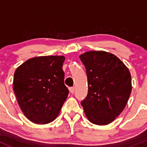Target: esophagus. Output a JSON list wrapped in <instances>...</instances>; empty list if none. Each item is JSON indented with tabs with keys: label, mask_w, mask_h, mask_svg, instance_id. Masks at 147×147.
<instances>
[{
	"label": "esophagus",
	"mask_w": 147,
	"mask_h": 147,
	"mask_svg": "<svg viewBox=\"0 0 147 147\" xmlns=\"http://www.w3.org/2000/svg\"><path fill=\"white\" fill-rule=\"evenodd\" d=\"M69 92H70L72 93V94H73V93L75 92V87H70V88H69Z\"/></svg>",
	"instance_id": "1"
}]
</instances>
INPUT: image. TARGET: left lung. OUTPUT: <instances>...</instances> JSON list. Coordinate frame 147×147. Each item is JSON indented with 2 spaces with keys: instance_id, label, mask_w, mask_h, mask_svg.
<instances>
[{
  "instance_id": "8db88e82",
  "label": "left lung",
  "mask_w": 147,
  "mask_h": 147,
  "mask_svg": "<svg viewBox=\"0 0 147 147\" xmlns=\"http://www.w3.org/2000/svg\"><path fill=\"white\" fill-rule=\"evenodd\" d=\"M85 67L88 94L81 102L90 122L106 125L122 112L131 92L129 70L110 53L88 51L80 55Z\"/></svg>"
}]
</instances>
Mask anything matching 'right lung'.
<instances>
[{
	"instance_id": "right-lung-1",
	"label": "right lung",
	"mask_w": 147,
	"mask_h": 147,
	"mask_svg": "<svg viewBox=\"0 0 147 147\" xmlns=\"http://www.w3.org/2000/svg\"><path fill=\"white\" fill-rule=\"evenodd\" d=\"M63 55L39 56L16 69L13 90L25 116L32 122L45 124L58 116L69 90L64 84Z\"/></svg>"
}]
</instances>
